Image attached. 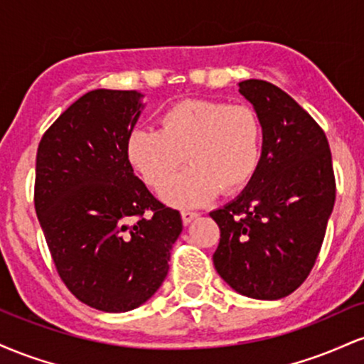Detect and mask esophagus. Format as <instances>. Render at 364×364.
I'll return each instance as SVG.
<instances>
[{"label": "esophagus", "instance_id": "34e87169", "mask_svg": "<svg viewBox=\"0 0 364 364\" xmlns=\"http://www.w3.org/2000/svg\"><path fill=\"white\" fill-rule=\"evenodd\" d=\"M196 217H198L196 212H190V210H183L181 212V219H183V223H185V224H190L191 220L196 219Z\"/></svg>", "mask_w": 364, "mask_h": 364}]
</instances>
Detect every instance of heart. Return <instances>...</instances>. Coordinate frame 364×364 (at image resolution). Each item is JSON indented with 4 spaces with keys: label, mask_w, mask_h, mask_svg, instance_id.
<instances>
[{
    "label": "heart",
    "mask_w": 364,
    "mask_h": 364,
    "mask_svg": "<svg viewBox=\"0 0 364 364\" xmlns=\"http://www.w3.org/2000/svg\"><path fill=\"white\" fill-rule=\"evenodd\" d=\"M190 168L162 188L173 207H200L220 191L248 185L262 156V123L245 104L185 99L159 116V129L133 128L124 140L129 168L159 190L183 162Z\"/></svg>",
    "instance_id": "1"
}]
</instances>
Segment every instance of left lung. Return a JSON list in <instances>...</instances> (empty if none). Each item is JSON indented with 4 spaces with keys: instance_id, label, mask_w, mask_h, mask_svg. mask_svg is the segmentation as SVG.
Here are the masks:
<instances>
[{
    "instance_id": "left-lung-1",
    "label": "left lung",
    "mask_w": 364,
    "mask_h": 364,
    "mask_svg": "<svg viewBox=\"0 0 364 364\" xmlns=\"http://www.w3.org/2000/svg\"><path fill=\"white\" fill-rule=\"evenodd\" d=\"M262 123V156L245 190L210 212L220 229L214 257L229 287L253 299H281L315 265L336 202L332 156L316 121L263 80L237 83Z\"/></svg>"
}]
</instances>
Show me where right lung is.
<instances>
[{
	"label": "right lung",
	"mask_w": 364,
	"mask_h": 364,
	"mask_svg": "<svg viewBox=\"0 0 364 364\" xmlns=\"http://www.w3.org/2000/svg\"><path fill=\"white\" fill-rule=\"evenodd\" d=\"M141 99L136 90L87 92L37 149L36 212L58 274L106 313L135 310L156 294L183 231L179 212L154 198L124 157Z\"/></svg>",
	"instance_id": "right-lung-1"
}]
</instances>
